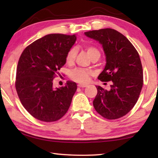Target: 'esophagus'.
<instances>
[{"label": "esophagus", "mask_w": 158, "mask_h": 158, "mask_svg": "<svg viewBox=\"0 0 158 158\" xmlns=\"http://www.w3.org/2000/svg\"><path fill=\"white\" fill-rule=\"evenodd\" d=\"M78 86L80 87V88H85V87L87 86V85L82 84H78Z\"/></svg>", "instance_id": "obj_1"}]
</instances>
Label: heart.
<instances>
[{
  "mask_svg": "<svg viewBox=\"0 0 158 158\" xmlns=\"http://www.w3.org/2000/svg\"><path fill=\"white\" fill-rule=\"evenodd\" d=\"M86 51L88 54L91 58V59L94 58H98L99 59L100 57V52L97 47L93 46H88L86 47ZM78 53V49L77 47H73L70 48L67 53L65 60L67 63L72 64L74 62L76 59V57ZM92 71L89 69L85 68H75L73 70L71 71L70 73V78L72 80L74 81L81 83V84H85L89 81V77L92 74Z\"/></svg>",
  "mask_w": 158,
  "mask_h": 158,
  "instance_id": "obj_1",
  "label": "heart"
}]
</instances>
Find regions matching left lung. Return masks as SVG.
I'll use <instances>...</instances> for the list:
<instances>
[{"mask_svg": "<svg viewBox=\"0 0 158 158\" xmlns=\"http://www.w3.org/2000/svg\"><path fill=\"white\" fill-rule=\"evenodd\" d=\"M102 44L106 64L98 76L101 81H112L106 90L96 86L93 106L105 118H120L136 105L143 86V69L139 55L126 37L112 28L85 32Z\"/></svg>", "mask_w": 158, "mask_h": 158, "instance_id": "8db88e82", "label": "left lung"}]
</instances>
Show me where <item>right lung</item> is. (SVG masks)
Wrapping results in <instances>:
<instances>
[{"mask_svg":"<svg viewBox=\"0 0 158 158\" xmlns=\"http://www.w3.org/2000/svg\"><path fill=\"white\" fill-rule=\"evenodd\" d=\"M76 36L49 34L23 51L16 73L15 88L23 107L35 118L44 122L60 119L69 108L77 85L73 81L58 89L53 85L58 70L66 63L68 50Z\"/></svg>","mask_w":158,"mask_h":158,"instance_id":"add662e5","label":"right lung"}]
</instances>
